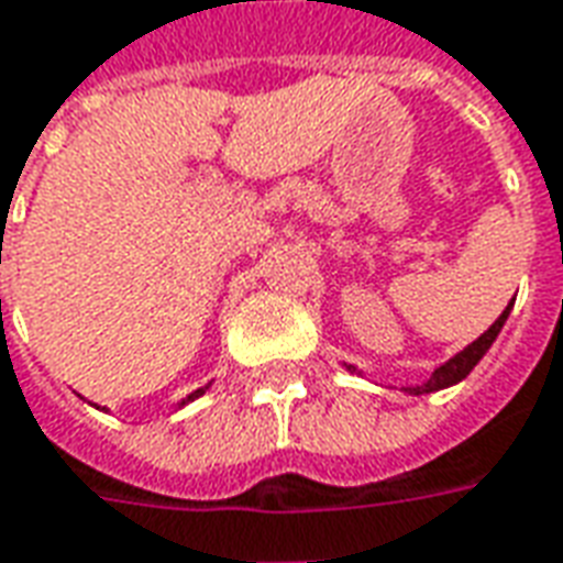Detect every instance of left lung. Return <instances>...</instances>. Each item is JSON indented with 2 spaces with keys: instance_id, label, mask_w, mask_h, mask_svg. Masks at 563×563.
Instances as JSON below:
<instances>
[{
  "instance_id": "obj_1",
  "label": "left lung",
  "mask_w": 563,
  "mask_h": 563,
  "mask_svg": "<svg viewBox=\"0 0 563 563\" xmlns=\"http://www.w3.org/2000/svg\"><path fill=\"white\" fill-rule=\"evenodd\" d=\"M512 305H515V298L509 301V308L503 310L500 317L494 320V325L487 329L485 335H478L473 344H470V347H463L457 356H451L445 365H439V368H435V372L430 375V380H427V384H420V387H405V390L415 393V396H420V393H435V390H445V387H451V384H460V380H463V377L470 375L475 365H478V360L485 356L487 347H490V344L497 341V335H500V329H503V322H506V317H509ZM347 368H350V372H356L353 365H347Z\"/></svg>"
}]
</instances>
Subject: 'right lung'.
<instances>
[{
	"label": "right lung",
	"mask_w": 563,
	"mask_h": 563,
	"mask_svg": "<svg viewBox=\"0 0 563 563\" xmlns=\"http://www.w3.org/2000/svg\"><path fill=\"white\" fill-rule=\"evenodd\" d=\"M203 393H207V387H200V390H195V393H188L186 399H183V402H179V405H186V402H191V399H198V396H203Z\"/></svg>",
	"instance_id": "right-lung-1"
}]
</instances>
